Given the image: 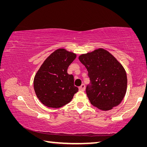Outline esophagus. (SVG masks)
<instances>
[{"instance_id": "obj_1", "label": "esophagus", "mask_w": 147, "mask_h": 147, "mask_svg": "<svg viewBox=\"0 0 147 147\" xmlns=\"http://www.w3.org/2000/svg\"><path fill=\"white\" fill-rule=\"evenodd\" d=\"M85 89H86V86L84 84H82V85L79 87V89L80 91H84L85 90Z\"/></svg>"}]
</instances>
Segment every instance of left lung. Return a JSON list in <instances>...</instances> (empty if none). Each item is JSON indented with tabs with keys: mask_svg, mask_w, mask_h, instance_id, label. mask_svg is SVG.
<instances>
[{
	"mask_svg": "<svg viewBox=\"0 0 147 147\" xmlns=\"http://www.w3.org/2000/svg\"><path fill=\"white\" fill-rule=\"evenodd\" d=\"M78 58L88 71L91 83L86 93L92 105L104 111L118 106L127 89V76L123 65L104 49L83 54Z\"/></svg>",
	"mask_w": 147,
	"mask_h": 147,
	"instance_id": "left-lung-1",
	"label": "left lung"
}]
</instances>
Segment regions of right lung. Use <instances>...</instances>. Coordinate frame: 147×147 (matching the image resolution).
<instances>
[{"label": "right lung", "mask_w": 147, "mask_h": 147, "mask_svg": "<svg viewBox=\"0 0 147 147\" xmlns=\"http://www.w3.org/2000/svg\"><path fill=\"white\" fill-rule=\"evenodd\" d=\"M76 55L64 49L53 52L41 65L34 80L35 93L41 102L58 108L70 102L78 88L67 69Z\"/></svg>", "instance_id": "obj_1"}]
</instances>
